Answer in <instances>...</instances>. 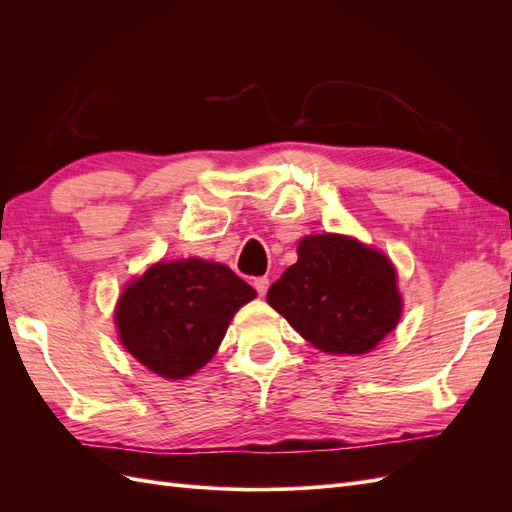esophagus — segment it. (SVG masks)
<instances>
[{"instance_id": "1", "label": "esophagus", "mask_w": 512, "mask_h": 512, "mask_svg": "<svg viewBox=\"0 0 512 512\" xmlns=\"http://www.w3.org/2000/svg\"><path fill=\"white\" fill-rule=\"evenodd\" d=\"M254 288H256V292L260 294H267V290H269V277H256L254 280Z\"/></svg>"}]
</instances>
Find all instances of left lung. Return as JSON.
<instances>
[{"mask_svg":"<svg viewBox=\"0 0 512 512\" xmlns=\"http://www.w3.org/2000/svg\"><path fill=\"white\" fill-rule=\"evenodd\" d=\"M267 303L309 344L331 354H365L401 316L391 260L352 237L312 235L299 260L269 292Z\"/></svg>","mask_w":512,"mask_h":512,"instance_id":"1","label":"left lung"}]
</instances>
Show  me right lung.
Here are the masks:
<instances>
[{
	"instance_id": "right-lung-1",
	"label": "right lung",
	"mask_w": 512,
	"mask_h": 512,
	"mask_svg": "<svg viewBox=\"0 0 512 512\" xmlns=\"http://www.w3.org/2000/svg\"><path fill=\"white\" fill-rule=\"evenodd\" d=\"M254 297L250 284L218 262H158L123 290L115 322L136 361L179 380L213 359L232 316Z\"/></svg>"
}]
</instances>
